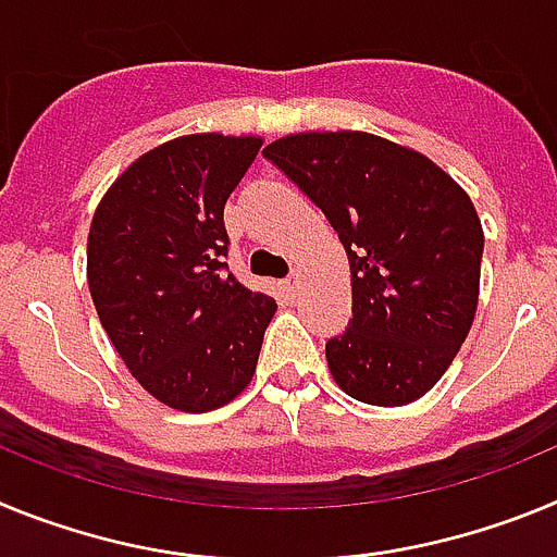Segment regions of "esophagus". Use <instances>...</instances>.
Returning <instances> with one entry per match:
<instances>
[{"instance_id": "obj_1", "label": "esophagus", "mask_w": 557, "mask_h": 557, "mask_svg": "<svg viewBox=\"0 0 557 557\" xmlns=\"http://www.w3.org/2000/svg\"><path fill=\"white\" fill-rule=\"evenodd\" d=\"M298 287H301V278H298V273H293L287 282H284V289H287L289 295H295V293H298Z\"/></svg>"}]
</instances>
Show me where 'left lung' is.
I'll return each instance as SVG.
<instances>
[{
  "mask_svg": "<svg viewBox=\"0 0 557 557\" xmlns=\"http://www.w3.org/2000/svg\"><path fill=\"white\" fill-rule=\"evenodd\" d=\"M262 152L346 248L351 321L326 343L339 391L376 407L421 398L474 323L485 239L471 198L426 156L373 133H289Z\"/></svg>",
  "mask_w": 557,
  "mask_h": 557,
  "instance_id": "8db88e82",
  "label": "left lung"
}]
</instances>
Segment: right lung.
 Returning <instances> with one entry per match:
<instances>
[{
    "mask_svg": "<svg viewBox=\"0 0 557 557\" xmlns=\"http://www.w3.org/2000/svg\"><path fill=\"white\" fill-rule=\"evenodd\" d=\"M259 136L191 133L133 161L88 231L91 301L141 387L181 412H209L248 387L275 301L228 264L223 209Z\"/></svg>",
    "mask_w": 557,
    "mask_h": 557,
    "instance_id": "1",
    "label": "right lung"
}]
</instances>
